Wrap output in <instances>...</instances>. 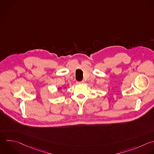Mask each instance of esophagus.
I'll return each mask as SVG.
<instances>
[{
	"mask_svg": "<svg viewBox=\"0 0 154 154\" xmlns=\"http://www.w3.org/2000/svg\"><path fill=\"white\" fill-rule=\"evenodd\" d=\"M84 81H80V82H76V83L78 84H84Z\"/></svg>",
	"mask_w": 154,
	"mask_h": 154,
	"instance_id": "1",
	"label": "esophagus"
}]
</instances>
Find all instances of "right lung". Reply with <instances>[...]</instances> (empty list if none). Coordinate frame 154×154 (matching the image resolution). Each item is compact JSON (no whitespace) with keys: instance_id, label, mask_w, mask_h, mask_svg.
I'll list each match as a JSON object with an SVG mask.
<instances>
[{"instance_id":"1","label":"right lung","mask_w":154,"mask_h":154,"mask_svg":"<svg viewBox=\"0 0 154 154\" xmlns=\"http://www.w3.org/2000/svg\"><path fill=\"white\" fill-rule=\"evenodd\" d=\"M65 88H66V87H65ZM60 89H62V87H61V88H60V87H59V88H58V90H60Z\"/></svg>"}]
</instances>
